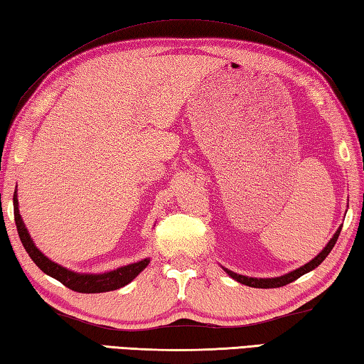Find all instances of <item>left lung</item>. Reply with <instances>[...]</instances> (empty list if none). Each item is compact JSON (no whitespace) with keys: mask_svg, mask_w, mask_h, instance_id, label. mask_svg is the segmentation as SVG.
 Masks as SVG:
<instances>
[{"mask_svg":"<svg viewBox=\"0 0 364 364\" xmlns=\"http://www.w3.org/2000/svg\"><path fill=\"white\" fill-rule=\"evenodd\" d=\"M341 230H342V226H339V228L336 230L334 236L330 239V242H328V244L323 247V250H321L317 257L312 258L309 263H306L304 266H301V267H298V269H294V271H291V272H289V274H284V276H280V277H266V279L259 277V279H258V277L242 276V274H236V272H232V271H230V269H226V267H223V271H225L226 274H228V276H230L231 279H235L236 282L242 284V285H247V287H253V289H277V287H284V285H287V284H291L293 280L299 279L301 276H304V274L311 272V271L315 269V267H317L321 262H323V259H325L328 255H330V252L333 250V247H334L336 241H338Z\"/></svg>","mask_w":364,"mask_h":364,"instance_id":"8db88e82","label":"left lung"}]
</instances>
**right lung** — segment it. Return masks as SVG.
<instances>
[{"label":"right lung","instance_id":"obj_1","mask_svg":"<svg viewBox=\"0 0 364 364\" xmlns=\"http://www.w3.org/2000/svg\"><path fill=\"white\" fill-rule=\"evenodd\" d=\"M14 218H16V226L22 241L26 253L34 262L41 271L46 272L47 276L57 279L58 282L63 284L68 289L79 293H105L119 290L122 287L128 285L133 279H136L139 274L146 269L147 264L150 263V258H144L141 262H136L127 266H120L117 269L100 272V274H90V272H75L68 269V267L61 266L58 263L52 262L50 258H47L43 252H41L36 244L33 242L28 230L20 217L18 212V198H17V188L14 191Z\"/></svg>","mask_w":364,"mask_h":364}]
</instances>
